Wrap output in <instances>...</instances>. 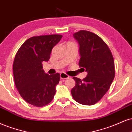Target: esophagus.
<instances>
[{"mask_svg": "<svg viewBox=\"0 0 132 132\" xmlns=\"http://www.w3.org/2000/svg\"><path fill=\"white\" fill-rule=\"evenodd\" d=\"M60 76V78H61L62 80H64V79H67V78H69V76L68 75H67V74L65 73H61Z\"/></svg>", "mask_w": 132, "mask_h": 132, "instance_id": "esophagus-1", "label": "esophagus"}]
</instances>
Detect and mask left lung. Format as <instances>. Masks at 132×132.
Masks as SVG:
<instances>
[{
	"label": "left lung",
	"mask_w": 132,
	"mask_h": 132,
	"mask_svg": "<svg viewBox=\"0 0 132 132\" xmlns=\"http://www.w3.org/2000/svg\"><path fill=\"white\" fill-rule=\"evenodd\" d=\"M73 36L80 44L79 65L88 75L82 80L73 78L76 84L71 93L77 103L91 106L101 100L112 84L115 77L114 58L106 43L93 32L80 30Z\"/></svg>",
	"instance_id": "left-lung-1"
}]
</instances>
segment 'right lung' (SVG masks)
Instances as JSON below:
<instances>
[{
  "instance_id": "add662e5",
  "label": "right lung",
  "mask_w": 132,
  "mask_h": 132,
  "mask_svg": "<svg viewBox=\"0 0 132 132\" xmlns=\"http://www.w3.org/2000/svg\"><path fill=\"white\" fill-rule=\"evenodd\" d=\"M62 38L60 35L31 37L15 55L13 64L15 86L23 100L32 106L43 107L53 100L60 74L45 73L43 62L49 60L52 48Z\"/></svg>"
}]
</instances>
